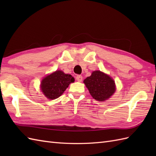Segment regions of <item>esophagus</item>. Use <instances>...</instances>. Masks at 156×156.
<instances>
[{"mask_svg":"<svg viewBox=\"0 0 156 156\" xmlns=\"http://www.w3.org/2000/svg\"><path fill=\"white\" fill-rule=\"evenodd\" d=\"M82 76L81 75H77V76H76V80H77L78 82H82Z\"/></svg>","mask_w":156,"mask_h":156,"instance_id":"obj_1","label":"esophagus"}]
</instances>
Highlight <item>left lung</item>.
<instances>
[{
    "instance_id": "8db88e82",
    "label": "left lung",
    "mask_w": 156,
    "mask_h": 156,
    "mask_svg": "<svg viewBox=\"0 0 156 156\" xmlns=\"http://www.w3.org/2000/svg\"><path fill=\"white\" fill-rule=\"evenodd\" d=\"M91 96L95 100L103 101L110 98L115 91V82L108 75L101 71H94L84 80Z\"/></svg>"
}]
</instances>
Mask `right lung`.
<instances>
[{"mask_svg":"<svg viewBox=\"0 0 156 156\" xmlns=\"http://www.w3.org/2000/svg\"><path fill=\"white\" fill-rule=\"evenodd\" d=\"M74 82V78L72 75L58 70L43 79L41 89L46 97L54 100L60 97L69 84Z\"/></svg>","mask_w":156,"mask_h":156,"instance_id":"obj_1","label":"right lung"}]
</instances>
